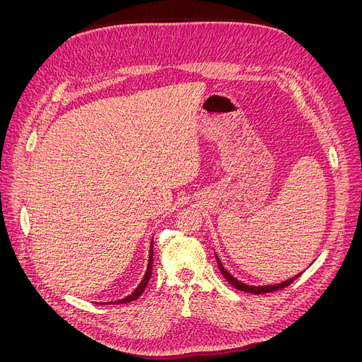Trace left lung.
I'll return each mask as SVG.
<instances>
[{
  "mask_svg": "<svg viewBox=\"0 0 362 362\" xmlns=\"http://www.w3.org/2000/svg\"><path fill=\"white\" fill-rule=\"evenodd\" d=\"M214 255H216V259H217V266H218V270L222 272V275L225 276V279L231 284L233 287H235L237 290H240V291H246V293H252V294H261V293H272V291H278V290H281V288H284V287H287V286H290V284L296 279V278H299L302 273H299V275H296V276H293V278H290V279H286L284 282H279V284H267V286H249V284H245V282H242V281H238L237 278H234L231 273H229L225 267H223V264H222V261H221V258L217 257V254L214 252Z\"/></svg>",
  "mask_w": 362,
  "mask_h": 362,
  "instance_id": "left-lung-1",
  "label": "left lung"
}]
</instances>
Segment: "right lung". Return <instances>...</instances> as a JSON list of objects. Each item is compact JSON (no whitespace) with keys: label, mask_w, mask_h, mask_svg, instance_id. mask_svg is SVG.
Masks as SVG:
<instances>
[{"label":"right lung","mask_w":362,"mask_h":362,"mask_svg":"<svg viewBox=\"0 0 362 362\" xmlns=\"http://www.w3.org/2000/svg\"><path fill=\"white\" fill-rule=\"evenodd\" d=\"M152 259H154V246H152V240H151V246H149V259H148V267H146V272H145V276H144V279L140 281V284L139 286L136 287V290L131 293V294H128L127 298H124V299H119V300H112V302H101V303H128V302H133V300H136L139 296L144 293V290L146 288V286H148V282H149V279H151V275H152Z\"/></svg>","instance_id":"obj_1"}]
</instances>
